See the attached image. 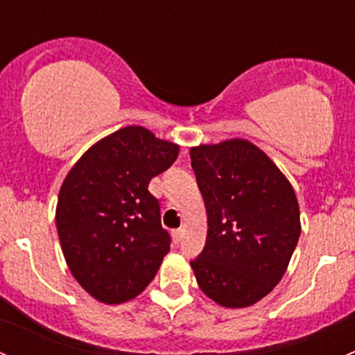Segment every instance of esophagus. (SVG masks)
Instances as JSON below:
<instances>
[{"label": "esophagus", "instance_id": "1", "mask_svg": "<svg viewBox=\"0 0 355 355\" xmlns=\"http://www.w3.org/2000/svg\"><path fill=\"white\" fill-rule=\"evenodd\" d=\"M171 237H173L175 242H180L182 237H184V228H177V230L171 232Z\"/></svg>", "mask_w": 355, "mask_h": 355}]
</instances>
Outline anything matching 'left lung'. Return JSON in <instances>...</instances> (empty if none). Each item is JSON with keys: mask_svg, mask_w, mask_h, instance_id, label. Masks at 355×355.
I'll use <instances>...</instances> for the list:
<instances>
[{"mask_svg": "<svg viewBox=\"0 0 355 355\" xmlns=\"http://www.w3.org/2000/svg\"><path fill=\"white\" fill-rule=\"evenodd\" d=\"M207 213L196 280L223 307H247L282 280L300 237L295 192L277 164L245 139L191 149Z\"/></svg>", "mask_w": 355, "mask_h": 355, "instance_id": "obj_1", "label": "left lung"}]
</instances>
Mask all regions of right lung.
<instances>
[{
	"label": "right lung",
	"mask_w": 355,
	"mask_h": 355,
	"mask_svg": "<svg viewBox=\"0 0 355 355\" xmlns=\"http://www.w3.org/2000/svg\"><path fill=\"white\" fill-rule=\"evenodd\" d=\"M177 156V144L130 125L91 146L63 180L56 204L63 256L99 302H127L156 277L171 239L148 187Z\"/></svg>",
	"instance_id": "right-lung-1"
}]
</instances>
